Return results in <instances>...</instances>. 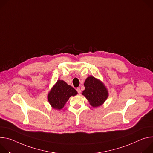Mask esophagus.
Returning a JSON list of instances; mask_svg holds the SVG:
<instances>
[{"label":"esophagus","instance_id":"34e87169","mask_svg":"<svg viewBox=\"0 0 153 153\" xmlns=\"http://www.w3.org/2000/svg\"><path fill=\"white\" fill-rule=\"evenodd\" d=\"M76 91H77V92H78V94H80L81 93V89H79V88H76Z\"/></svg>","mask_w":153,"mask_h":153}]
</instances>
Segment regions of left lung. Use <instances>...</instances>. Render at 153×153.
<instances>
[{"label": "left lung", "instance_id": "8db88e82", "mask_svg": "<svg viewBox=\"0 0 153 153\" xmlns=\"http://www.w3.org/2000/svg\"><path fill=\"white\" fill-rule=\"evenodd\" d=\"M84 89L82 95L88 100L93 108H97L105 102L109 96L108 91L104 83L93 76H89L84 83Z\"/></svg>", "mask_w": 153, "mask_h": 153}]
</instances>
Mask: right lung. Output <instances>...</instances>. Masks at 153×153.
Returning a JSON list of instances; mask_svg holds the SVG:
<instances>
[{
	"label": "right lung",
	"mask_w": 153,
	"mask_h": 153,
	"mask_svg": "<svg viewBox=\"0 0 153 153\" xmlns=\"http://www.w3.org/2000/svg\"><path fill=\"white\" fill-rule=\"evenodd\" d=\"M77 91L64 81L58 79L50 89L47 100L50 106L54 109H62L71 96L77 95Z\"/></svg>",
	"instance_id": "1"
}]
</instances>
